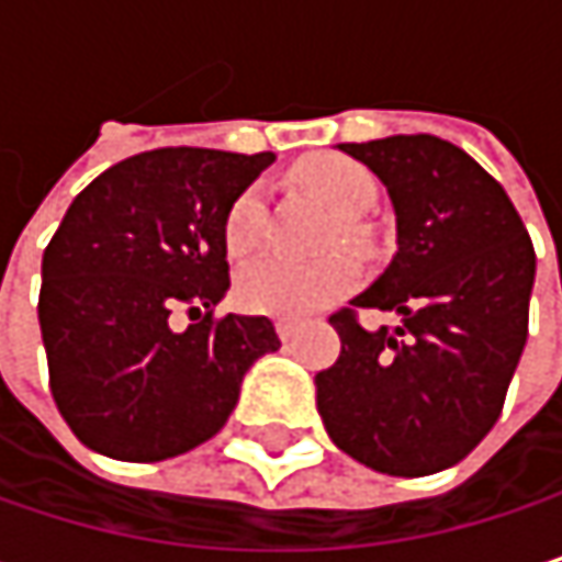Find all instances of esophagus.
<instances>
[{
	"label": "esophagus",
	"mask_w": 562,
	"mask_h": 562,
	"mask_svg": "<svg viewBox=\"0 0 562 562\" xmlns=\"http://www.w3.org/2000/svg\"><path fill=\"white\" fill-rule=\"evenodd\" d=\"M295 331H299V322H289V318H280V322H277V335H280L282 341H292Z\"/></svg>",
	"instance_id": "1"
}]
</instances>
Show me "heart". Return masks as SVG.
I'll list each match as a JSON object with an SVG mask.
<instances>
[{"label": "heart", "instance_id": "heart-1", "mask_svg": "<svg viewBox=\"0 0 562 562\" xmlns=\"http://www.w3.org/2000/svg\"><path fill=\"white\" fill-rule=\"evenodd\" d=\"M292 178L322 198L345 221L361 217L378 201L374 175L335 153L305 156ZM267 237V198L260 188H247L224 217V247L231 257H250L260 250ZM358 282V263L351 257H328L318 263H292V260H257L237 277V302L257 315L302 318L335 302Z\"/></svg>", "mask_w": 562, "mask_h": 562}]
</instances>
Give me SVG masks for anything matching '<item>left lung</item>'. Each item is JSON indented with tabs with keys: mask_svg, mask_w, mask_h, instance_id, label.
I'll use <instances>...</instances> for the list:
<instances>
[{
	"mask_svg": "<svg viewBox=\"0 0 562 562\" xmlns=\"http://www.w3.org/2000/svg\"><path fill=\"white\" fill-rule=\"evenodd\" d=\"M374 171L396 214L391 267L351 299L400 322L331 315L341 355L315 374L331 442L384 475L462 462L495 426L527 341L537 257L505 188L439 136L341 143Z\"/></svg>",
	"mask_w": 562,
	"mask_h": 562,
	"instance_id": "obj_1",
	"label": "left lung"
}]
</instances>
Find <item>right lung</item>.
Returning a JSON list of instances; mask_svg holds the SVG:
<instances>
[{
    "label": "right lung",
    "mask_w": 562,
    "mask_h": 562,
    "mask_svg": "<svg viewBox=\"0 0 562 562\" xmlns=\"http://www.w3.org/2000/svg\"><path fill=\"white\" fill-rule=\"evenodd\" d=\"M270 153L153 149L97 175L42 260L38 322L57 409L110 459L159 462L211 439L250 364L280 348L263 315L211 318L227 295V207ZM189 308L178 333L170 312Z\"/></svg>",
    "instance_id": "right-lung-1"
}]
</instances>
